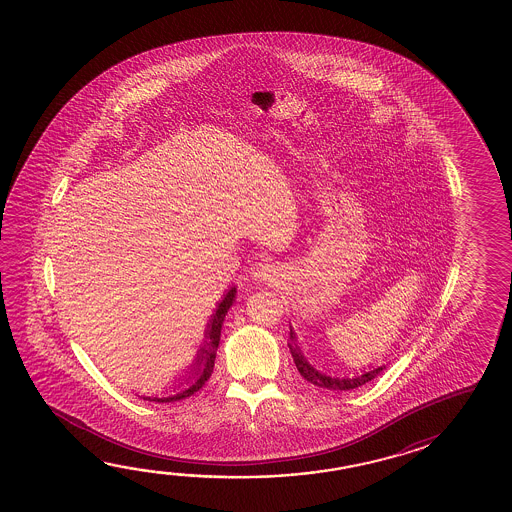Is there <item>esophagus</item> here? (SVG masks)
I'll return each mask as SVG.
<instances>
[{
    "label": "esophagus",
    "instance_id": "obj_1",
    "mask_svg": "<svg viewBox=\"0 0 512 512\" xmlns=\"http://www.w3.org/2000/svg\"><path fill=\"white\" fill-rule=\"evenodd\" d=\"M275 279V268L268 262H259L251 270V281L270 282Z\"/></svg>",
    "mask_w": 512,
    "mask_h": 512
}]
</instances>
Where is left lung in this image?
<instances>
[{
    "mask_svg": "<svg viewBox=\"0 0 512 512\" xmlns=\"http://www.w3.org/2000/svg\"><path fill=\"white\" fill-rule=\"evenodd\" d=\"M288 346H290V354H292L293 363L297 366L299 374H301L308 383L319 386V388H328V390H337V392L354 390V388H359V386L370 383L372 379H376L386 368V365H381L377 366V368H372V370H361V374L352 377L328 376V374H324L321 370H317V368L306 359V355L303 354V350H301V346H299L297 334H295V330H293L292 326H290V341H288Z\"/></svg>",
    "mask_w": 512,
    "mask_h": 512,
    "instance_id": "left-lung-1",
    "label": "left lung"
}]
</instances>
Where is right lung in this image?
Returning <instances> with one entry per match:
<instances>
[{"mask_svg": "<svg viewBox=\"0 0 512 512\" xmlns=\"http://www.w3.org/2000/svg\"><path fill=\"white\" fill-rule=\"evenodd\" d=\"M237 295V286H231L230 290L220 297L219 303L215 306V312L211 313L206 330H204V345L200 346L197 350V355L193 359V363L188 368V372L178 379V385L175 390L167 396H140L144 401H155V403H173V401H180L186 397L193 396L195 392H199L202 386L206 385L213 366H215V355H217V348H219L220 330L226 315L230 312L231 304L235 301Z\"/></svg>", "mask_w": 512, "mask_h": 512, "instance_id": "add662e5", "label": "right lung"}]
</instances>
